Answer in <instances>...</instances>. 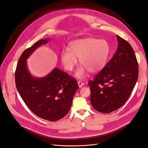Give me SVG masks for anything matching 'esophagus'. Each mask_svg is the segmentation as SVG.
I'll return each instance as SVG.
<instances>
[{"label": "esophagus", "instance_id": "1", "mask_svg": "<svg viewBox=\"0 0 148 148\" xmlns=\"http://www.w3.org/2000/svg\"><path fill=\"white\" fill-rule=\"evenodd\" d=\"M77 84H78V85H79V88L82 87V86L84 85V84H85L84 82H82V81H80L77 82Z\"/></svg>", "mask_w": 148, "mask_h": 148}]
</instances>
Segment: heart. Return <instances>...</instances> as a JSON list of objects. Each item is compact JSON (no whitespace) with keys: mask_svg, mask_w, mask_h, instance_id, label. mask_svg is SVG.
<instances>
[{"mask_svg":"<svg viewBox=\"0 0 148 148\" xmlns=\"http://www.w3.org/2000/svg\"><path fill=\"white\" fill-rule=\"evenodd\" d=\"M110 53L108 42L105 40L85 38L73 41L69 44V50H64L60 55V60L68 71H72L77 63L83 65L77 71L75 76L84 79L88 71L92 73L101 71L104 67Z\"/></svg>","mask_w":148,"mask_h":148,"instance_id":"b5f03b06","label":"heart"}]
</instances>
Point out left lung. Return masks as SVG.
I'll return each instance as SVG.
<instances>
[{"mask_svg": "<svg viewBox=\"0 0 148 148\" xmlns=\"http://www.w3.org/2000/svg\"><path fill=\"white\" fill-rule=\"evenodd\" d=\"M118 48L93 81L88 82L90 103L98 111L110 113L122 107L137 82L138 63L130 44L117 36Z\"/></svg>", "mask_w": 148, "mask_h": 148, "instance_id": "8db88e82", "label": "left lung"}]
</instances>
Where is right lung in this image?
Segmentation results:
<instances>
[{"label": "right lung", "instance_id": "obj_1", "mask_svg": "<svg viewBox=\"0 0 148 148\" xmlns=\"http://www.w3.org/2000/svg\"><path fill=\"white\" fill-rule=\"evenodd\" d=\"M49 40H40L22 53L15 79L18 91L30 110L41 119L55 121L69 112L79 86L74 77L58 68L43 77H34L29 72L27 59Z\"/></svg>", "mask_w": 148, "mask_h": 148}]
</instances>
